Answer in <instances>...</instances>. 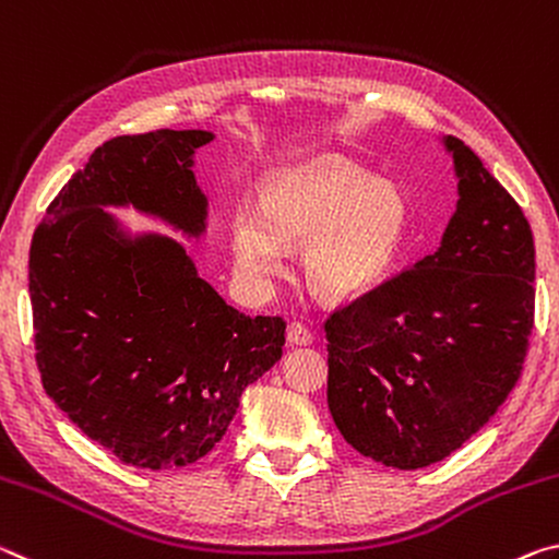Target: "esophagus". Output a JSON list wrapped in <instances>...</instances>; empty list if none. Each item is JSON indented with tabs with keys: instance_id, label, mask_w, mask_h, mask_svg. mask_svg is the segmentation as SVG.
Wrapping results in <instances>:
<instances>
[{
	"instance_id": "1",
	"label": "esophagus",
	"mask_w": 559,
	"mask_h": 559,
	"mask_svg": "<svg viewBox=\"0 0 559 559\" xmlns=\"http://www.w3.org/2000/svg\"><path fill=\"white\" fill-rule=\"evenodd\" d=\"M287 340H289V344L307 346V344L314 342V334H312V329L305 326L301 322H292L289 329H287Z\"/></svg>"
}]
</instances>
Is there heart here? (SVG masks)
Instances as JSON below:
<instances>
[{
	"label": "heart",
	"mask_w": 559,
	"mask_h": 559,
	"mask_svg": "<svg viewBox=\"0 0 559 559\" xmlns=\"http://www.w3.org/2000/svg\"><path fill=\"white\" fill-rule=\"evenodd\" d=\"M408 207L389 182L342 160H317L270 180L262 205L240 203L233 217L235 270L252 289L285 270L287 242H307L301 267L329 299L354 297L396 264Z\"/></svg>",
	"instance_id": "b5f03b06"
}]
</instances>
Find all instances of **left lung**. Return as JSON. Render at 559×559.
Here are the masks:
<instances>
[{
  "instance_id": "8db88e82",
  "label": "left lung",
  "mask_w": 559,
  "mask_h": 559,
  "mask_svg": "<svg viewBox=\"0 0 559 559\" xmlns=\"http://www.w3.org/2000/svg\"><path fill=\"white\" fill-rule=\"evenodd\" d=\"M459 207L438 252L324 322L326 401L344 441L399 471L478 433L523 377L535 324V240L523 207L455 135Z\"/></svg>"
}]
</instances>
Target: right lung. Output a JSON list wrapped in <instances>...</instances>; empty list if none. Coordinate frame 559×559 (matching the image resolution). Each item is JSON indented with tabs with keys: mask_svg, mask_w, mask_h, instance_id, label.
<instances>
[{
	"mask_svg": "<svg viewBox=\"0 0 559 559\" xmlns=\"http://www.w3.org/2000/svg\"><path fill=\"white\" fill-rule=\"evenodd\" d=\"M210 141L207 131L160 128L98 145L32 237L44 391L91 441L135 468H186L213 451L242 391L285 344V319L237 312L178 242H126L100 207L131 203L198 235L205 195L190 166Z\"/></svg>",
	"mask_w": 559,
	"mask_h": 559,
	"instance_id": "obj_1",
	"label": "right lung"
}]
</instances>
